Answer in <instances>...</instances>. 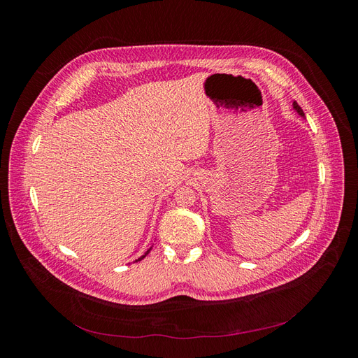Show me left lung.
<instances>
[{
    "label": "left lung",
    "mask_w": 358,
    "mask_h": 358,
    "mask_svg": "<svg viewBox=\"0 0 358 358\" xmlns=\"http://www.w3.org/2000/svg\"><path fill=\"white\" fill-rule=\"evenodd\" d=\"M294 109H296V110H297V112H299V113H300L301 116H303V115H305V113H303V110H301V107H300V106H299L297 103H294Z\"/></svg>",
    "instance_id": "left-lung-1"
}]
</instances>
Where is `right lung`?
I'll list each match as a JSON object with an SVG mask.
<instances>
[{"instance_id": "right-lung-1", "label": "right lung", "mask_w": 358, "mask_h": 358, "mask_svg": "<svg viewBox=\"0 0 358 358\" xmlns=\"http://www.w3.org/2000/svg\"><path fill=\"white\" fill-rule=\"evenodd\" d=\"M149 252H150V249H149V251H148V252H146V254H145V255H142V257H140V258H138V262H140V259H143V258H145V257H146V255H148V254H149Z\"/></svg>"}]
</instances>
